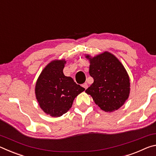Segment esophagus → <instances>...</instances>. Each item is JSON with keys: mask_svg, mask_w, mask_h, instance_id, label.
<instances>
[{"mask_svg": "<svg viewBox=\"0 0 156 156\" xmlns=\"http://www.w3.org/2000/svg\"><path fill=\"white\" fill-rule=\"evenodd\" d=\"M83 87L84 89H87V87H88V85H87V83H84L83 84Z\"/></svg>", "mask_w": 156, "mask_h": 156, "instance_id": "esophagus-1", "label": "esophagus"}]
</instances>
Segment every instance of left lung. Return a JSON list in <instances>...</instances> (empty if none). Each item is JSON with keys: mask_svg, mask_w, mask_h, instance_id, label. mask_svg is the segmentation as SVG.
Masks as SVG:
<instances>
[{"mask_svg": "<svg viewBox=\"0 0 156 156\" xmlns=\"http://www.w3.org/2000/svg\"><path fill=\"white\" fill-rule=\"evenodd\" d=\"M89 74L94 83L85 92L90 95L98 106L105 112H113L122 106L130 94V79L121 62L109 51L91 57Z\"/></svg>", "mask_w": 156, "mask_h": 156, "instance_id": "8db88e82", "label": "left lung"}]
</instances>
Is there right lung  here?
Wrapping results in <instances>:
<instances>
[{"mask_svg":"<svg viewBox=\"0 0 156 156\" xmlns=\"http://www.w3.org/2000/svg\"><path fill=\"white\" fill-rule=\"evenodd\" d=\"M66 60H54L42 71L37 79L35 94L41 109L51 117H60L72 107L75 98L84 88L65 76L63 69Z\"/></svg>","mask_w":156,"mask_h":156,"instance_id":"obj_1","label":"right lung"}]
</instances>
